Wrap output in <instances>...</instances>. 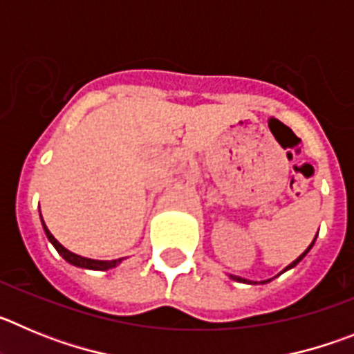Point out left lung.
I'll return each mask as SVG.
<instances>
[{
  "instance_id": "left-lung-1",
  "label": "left lung",
  "mask_w": 354,
  "mask_h": 354,
  "mask_svg": "<svg viewBox=\"0 0 354 354\" xmlns=\"http://www.w3.org/2000/svg\"><path fill=\"white\" fill-rule=\"evenodd\" d=\"M314 241H315V239H314ZM314 241H312V245H310V246H308V248H306V250H305V252H303V253H301V255H299V257H298V259H296V261H294V262H290V264H289V266H287V268H286V270H283V271L290 270V268H294V266L298 264V262H299V261H301V259H303V257H305L306 253H308V250H310V248H312V246H314ZM230 278H232V280H237V282H248V280H246V278H241V277H234V274H232V277H230Z\"/></svg>"
}]
</instances>
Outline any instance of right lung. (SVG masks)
Returning <instances> with one entry per match:
<instances>
[{
	"mask_svg": "<svg viewBox=\"0 0 354 354\" xmlns=\"http://www.w3.org/2000/svg\"><path fill=\"white\" fill-rule=\"evenodd\" d=\"M42 225H44V221H42ZM44 230H46V236H48V239L51 241V245L55 246L56 252L60 253L65 261L71 262V264H74V266H80V268H86V270L104 271V270H109V268H115V266H117L118 262L122 261V259H118V261H93V259L81 257V255H76V253H72V252H68L67 248H64V246H62L60 243L55 239V237H53V234L49 232L46 225H44Z\"/></svg>",
	"mask_w": 354,
	"mask_h": 354,
	"instance_id": "1",
	"label": "right lung"
}]
</instances>
